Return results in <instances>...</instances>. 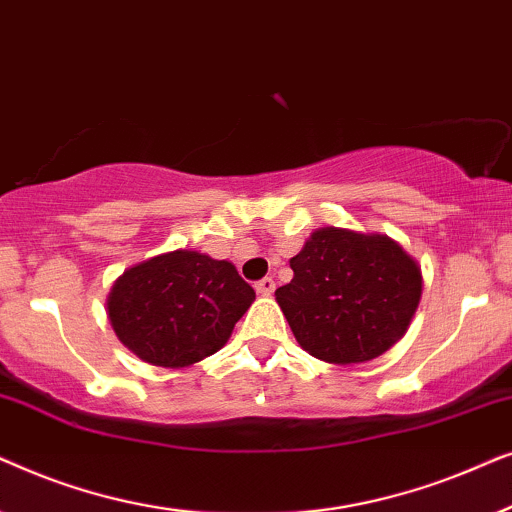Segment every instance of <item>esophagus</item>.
<instances>
[{
	"mask_svg": "<svg viewBox=\"0 0 512 512\" xmlns=\"http://www.w3.org/2000/svg\"><path fill=\"white\" fill-rule=\"evenodd\" d=\"M256 293H261V296H270L272 291H275V279L272 277H265V279H261V282H256Z\"/></svg>",
	"mask_w": 512,
	"mask_h": 512,
	"instance_id": "34e87169",
	"label": "esophagus"
}]
</instances>
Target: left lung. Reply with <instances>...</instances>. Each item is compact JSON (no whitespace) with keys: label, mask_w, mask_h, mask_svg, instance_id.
Wrapping results in <instances>:
<instances>
[{"label":"left lung","mask_w":512,"mask_h":512,"mask_svg":"<svg viewBox=\"0 0 512 512\" xmlns=\"http://www.w3.org/2000/svg\"><path fill=\"white\" fill-rule=\"evenodd\" d=\"M275 298L298 345L326 363H366L408 331L422 298V268L380 233L326 226L289 261Z\"/></svg>","instance_id":"left-lung-1"}]
</instances>
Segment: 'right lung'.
I'll return each mask as SVG.
<instances>
[{"instance_id": "obj_1", "label": "right lung", "mask_w": 512, "mask_h": 512, "mask_svg": "<svg viewBox=\"0 0 512 512\" xmlns=\"http://www.w3.org/2000/svg\"><path fill=\"white\" fill-rule=\"evenodd\" d=\"M254 298L230 261L177 249L125 270L107 296V317L142 361L186 368L226 345Z\"/></svg>"}]
</instances>
